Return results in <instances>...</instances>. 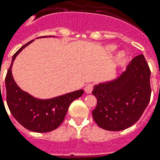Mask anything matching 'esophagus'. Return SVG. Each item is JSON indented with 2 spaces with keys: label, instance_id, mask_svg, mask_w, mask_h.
<instances>
[{
  "label": "esophagus",
  "instance_id": "esophagus-1",
  "mask_svg": "<svg viewBox=\"0 0 160 160\" xmlns=\"http://www.w3.org/2000/svg\"><path fill=\"white\" fill-rule=\"evenodd\" d=\"M93 84H87L86 86H85L84 90H85V92H86L87 93H90L92 92V90H93Z\"/></svg>",
  "mask_w": 160,
  "mask_h": 160
}]
</instances>
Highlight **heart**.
Listing matches in <instances>:
<instances>
[{"mask_svg":"<svg viewBox=\"0 0 160 160\" xmlns=\"http://www.w3.org/2000/svg\"><path fill=\"white\" fill-rule=\"evenodd\" d=\"M109 49L110 51H114L115 49H116V46H113V45H112V46L109 47ZM118 58H120V59H122V58H123L124 57H125V52H120L118 53Z\"/></svg>","mask_w":160,"mask_h":160,"instance_id":"b5f03b06","label":"heart"}]
</instances>
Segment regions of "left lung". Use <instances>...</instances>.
Returning <instances> with one entry per match:
<instances>
[{
  "label": "left lung",
  "instance_id": "left-lung-1",
  "mask_svg": "<svg viewBox=\"0 0 160 160\" xmlns=\"http://www.w3.org/2000/svg\"><path fill=\"white\" fill-rule=\"evenodd\" d=\"M150 67L141 54L116 79L96 84L92 93L97 98V106L92 114L98 127L118 132L135 124L150 102Z\"/></svg>",
  "mask_w": 160,
  "mask_h": 160
}]
</instances>
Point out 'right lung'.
<instances>
[{"mask_svg": "<svg viewBox=\"0 0 160 160\" xmlns=\"http://www.w3.org/2000/svg\"><path fill=\"white\" fill-rule=\"evenodd\" d=\"M33 41L24 44L13 56L5 80L6 102L13 117L23 127L32 132L44 133L52 132L62 124L69 106L75 99L82 96L84 90L80 89L48 99L34 98L22 90L13 78L11 68L17 55Z\"/></svg>", "mask_w": 160, "mask_h": 160, "instance_id": "1", "label": "right lung"}]
</instances>
